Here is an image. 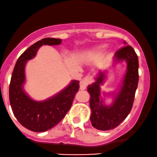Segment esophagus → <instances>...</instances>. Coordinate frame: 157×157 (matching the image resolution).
<instances>
[{"instance_id":"34e87169","label":"esophagus","mask_w":157,"mask_h":157,"mask_svg":"<svg viewBox=\"0 0 157 157\" xmlns=\"http://www.w3.org/2000/svg\"><path fill=\"white\" fill-rule=\"evenodd\" d=\"M92 82H93L92 76H90V75H89V76L85 77L83 80L81 81L80 84H79V86H80V90H85L86 87H87L89 84L91 83Z\"/></svg>"}]
</instances>
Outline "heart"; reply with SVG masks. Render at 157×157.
Returning <instances> with one entry per match:
<instances>
[{
  "mask_svg": "<svg viewBox=\"0 0 157 157\" xmlns=\"http://www.w3.org/2000/svg\"><path fill=\"white\" fill-rule=\"evenodd\" d=\"M105 45H102V46H99V47H98V48H97V50H101V49H102V48H105Z\"/></svg>",
  "mask_w": 157,
  "mask_h": 157,
  "instance_id": "b5f03b06",
  "label": "heart"
}]
</instances>
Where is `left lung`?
Here are the masks:
<instances>
[{
    "mask_svg": "<svg viewBox=\"0 0 157 157\" xmlns=\"http://www.w3.org/2000/svg\"><path fill=\"white\" fill-rule=\"evenodd\" d=\"M124 44L126 45L125 41ZM122 61L126 62V69L118 89L116 91L102 93L103 96L112 97V104L105 105L101 97L100 86L104 85L107 78L105 70H100L95 78V82L87 86V92L90 96V122L99 130H110L117 127L132 109L139 82V59L130 45H125L116 52L112 67Z\"/></svg>",
    "mask_w": 157,
    "mask_h": 157,
    "instance_id": "8db88e82",
    "label": "left lung"
}]
</instances>
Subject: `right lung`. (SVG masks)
Instances as JSON below:
<instances>
[{"instance_id": "add662e5", "label": "right lung", "mask_w": 157, "mask_h": 157, "mask_svg": "<svg viewBox=\"0 0 157 157\" xmlns=\"http://www.w3.org/2000/svg\"><path fill=\"white\" fill-rule=\"evenodd\" d=\"M62 40L45 38L30 46L18 58L10 84V102L16 118L26 129L36 132L52 129L65 117L79 89V82L72 80L62 90L43 101L34 100L25 91V66L35 58L43 45L61 44Z\"/></svg>"}]
</instances>
